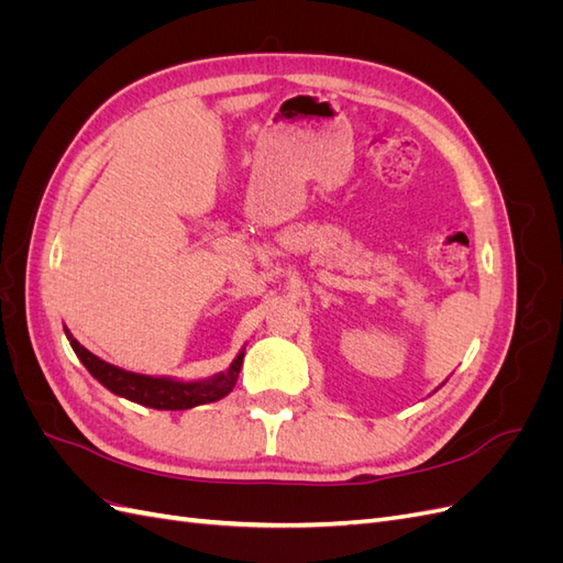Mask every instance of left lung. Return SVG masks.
Listing matches in <instances>:
<instances>
[{
	"instance_id": "obj_1",
	"label": "left lung",
	"mask_w": 563,
	"mask_h": 563,
	"mask_svg": "<svg viewBox=\"0 0 563 563\" xmlns=\"http://www.w3.org/2000/svg\"><path fill=\"white\" fill-rule=\"evenodd\" d=\"M441 385H444V383H441Z\"/></svg>"
}]
</instances>
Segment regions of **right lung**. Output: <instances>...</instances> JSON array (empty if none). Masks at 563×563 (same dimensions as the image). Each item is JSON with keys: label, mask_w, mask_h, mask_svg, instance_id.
I'll list each match as a JSON object with an SVG mask.
<instances>
[{"label": "right lung", "mask_w": 563, "mask_h": 563, "mask_svg": "<svg viewBox=\"0 0 563 563\" xmlns=\"http://www.w3.org/2000/svg\"><path fill=\"white\" fill-rule=\"evenodd\" d=\"M63 329L67 340H70V347L75 350L77 360L87 366V371L100 385L110 389L117 397L147 408H157V411H187V408L228 397L232 387L236 385V378H240L246 352V347H242L240 354L232 360V364L211 378L180 380L172 376H145V373H133L100 360V356L79 345V340L70 333V329Z\"/></svg>", "instance_id": "right-lung-1"}]
</instances>
